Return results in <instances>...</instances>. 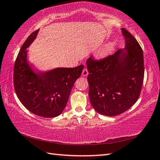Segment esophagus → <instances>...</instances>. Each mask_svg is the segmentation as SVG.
<instances>
[{
    "label": "esophagus",
    "instance_id": "34e87169",
    "mask_svg": "<svg viewBox=\"0 0 160 160\" xmlns=\"http://www.w3.org/2000/svg\"><path fill=\"white\" fill-rule=\"evenodd\" d=\"M88 74H89V72H88L87 69H86V68H84V69L82 70V76H87Z\"/></svg>",
    "mask_w": 160,
    "mask_h": 160
}]
</instances>
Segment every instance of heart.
<instances>
[{"instance_id":"heart-1","label":"heart","mask_w":160,"mask_h":160,"mask_svg":"<svg viewBox=\"0 0 160 160\" xmlns=\"http://www.w3.org/2000/svg\"><path fill=\"white\" fill-rule=\"evenodd\" d=\"M112 48H113V46H112L111 44H109V45H107L104 47V48H103L101 51H100V52L98 53V56L100 58L106 56L111 52Z\"/></svg>"}]
</instances>
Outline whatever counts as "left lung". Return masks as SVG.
Instances as JSON below:
<instances>
[{
    "label": "left lung",
    "mask_w": 160,
    "mask_h": 160,
    "mask_svg": "<svg viewBox=\"0 0 160 160\" xmlns=\"http://www.w3.org/2000/svg\"><path fill=\"white\" fill-rule=\"evenodd\" d=\"M125 50L99 60L88 58L89 96L93 108L100 114L115 116L127 111L140 97L144 76L142 49L127 29L122 28Z\"/></svg>",
    "instance_id": "1"
}]
</instances>
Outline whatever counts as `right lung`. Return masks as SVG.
I'll use <instances>...</instances> for the list:
<instances>
[{
	"label": "right lung",
	"instance_id": "obj_1",
	"mask_svg": "<svg viewBox=\"0 0 160 160\" xmlns=\"http://www.w3.org/2000/svg\"><path fill=\"white\" fill-rule=\"evenodd\" d=\"M38 31L32 32L20 49L13 68V86L18 99L30 112L43 118H54L65 108L71 89L84 66L35 72L27 60V48Z\"/></svg>",
	"mask_w": 160,
	"mask_h": 160
}]
</instances>
